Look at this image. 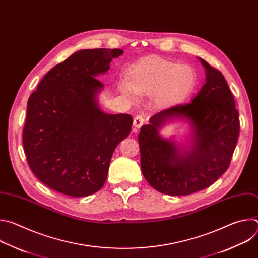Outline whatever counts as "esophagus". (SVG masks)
<instances>
[{"mask_svg":"<svg viewBox=\"0 0 258 258\" xmlns=\"http://www.w3.org/2000/svg\"><path fill=\"white\" fill-rule=\"evenodd\" d=\"M144 118H143V116H141V115H138V116H136L135 118H134V126L136 127V128H140L143 124H144Z\"/></svg>","mask_w":258,"mask_h":258,"instance_id":"obj_1","label":"esophagus"}]
</instances>
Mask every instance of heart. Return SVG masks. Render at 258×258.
I'll return each instance as SVG.
<instances>
[{"mask_svg":"<svg viewBox=\"0 0 258 258\" xmlns=\"http://www.w3.org/2000/svg\"><path fill=\"white\" fill-rule=\"evenodd\" d=\"M196 84V72L190 65L152 56L128 70L126 82L119 85V91L132 103H138L139 97L152 96L153 106L164 110L185 102Z\"/></svg>","mask_w":258,"mask_h":258,"instance_id":"obj_1","label":"heart"}]
</instances>
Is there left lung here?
<instances>
[{
	"label": "left lung",
	"mask_w": 258,
	"mask_h": 258,
	"mask_svg": "<svg viewBox=\"0 0 258 258\" xmlns=\"http://www.w3.org/2000/svg\"><path fill=\"white\" fill-rule=\"evenodd\" d=\"M198 60L205 70L199 93L187 105L153 115L138 138L144 177L170 196L189 195L212 185L228 169L239 137V113L224 76L202 58ZM175 120L187 122L190 128L182 142L160 133Z\"/></svg>",
	"instance_id": "left-lung-1"
}]
</instances>
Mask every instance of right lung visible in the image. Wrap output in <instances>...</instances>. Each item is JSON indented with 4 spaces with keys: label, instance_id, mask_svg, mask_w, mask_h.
Listing matches in <instances>:
<instances>
[{
    "label": "right lung",
    "instance_id": "right-lung-1",
    "mask_svg": "<svg viewBox=\"0 0 258 258\" xmlns=\"http://www.w3.org/2000/svg\"><path fill=\"white\" fill-rule=\"evenodd\" d=\"M120 49L73 53L43 78L27 102L23 147L28 165L59 193L85 197L106 181L111 157L133 125L130 114H109L99 105L107 73Z\"/></svg>",
    "mask_w": 258,
    "mask_h": 258
}]
</instances>
